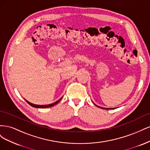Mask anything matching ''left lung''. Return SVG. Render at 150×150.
<instances>
[{"label": "left lung", "mask_w": 150, "mask_h": 150, "mask_svg": "<svg viewBox=\"0 0 150 150\" xmlns=\"http://www.w3.org/2000/svg\"><path fill=\"white\" fill-rule=\"evenodd\" d=\"M95 105H96V104H95ZM97 107H98V108H101V109H104V110H112V109H115V108H102V107H100V106H97V105H96Z\"/></svg>", "instance_id": "8db88e82"}]
</instances>
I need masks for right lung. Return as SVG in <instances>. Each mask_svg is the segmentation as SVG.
<instances>
[{"label": "right lung", "instance_id": "right-lung-1", "mask_svg": "<svg viewBox=\"0 0 150 150\" xmlns=\"http://www.w3.org/2000/svg\"><path fill=\"white\" fill-rule=\"evenodd\" d=\"M61 98H60L59 100H57V101H56L55 103H52V104H47V105H38V104H33L31 103L30 102H29L28 101H27L26 99H25V100L26 101V102L28 103L29 105H30L31 106H33L34 108H49V107H52V106H54V105H56V104H57L61 100Z\"/></svg>", "mask_w": 150, "mask_h": 150}]
</instances>
